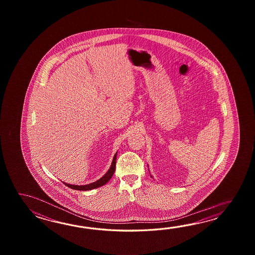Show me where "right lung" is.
<instances>
[{"label":"right lung","mask_w":255,"mask_h":255,"mask_svg":"<svg viewBox=\"0 0 255 255\" xmlns=\"http://www.w3.org/2000/svg\"><path fill=\"white\" fill-rule=\"evenodd\" d=\"M117 154L118 153H116L115 154L114 158H113V161H112V164H111V167L109 169V171L107 172V173L104 175L103 177L101 178V179H98L97 181H95V182H93V183H90V184L87 185H82V186H78V185H71L67 184V183H65V186H67V187H69L70 189H73V190H93V189H96V188H98V187H101V186H103V185L106 184V183H108L110 179L112 178V176H113V174H114L115 170H116V160H117Z\"/></svg>","instance_id":"add662e5"}]
</instances>
